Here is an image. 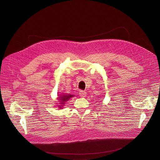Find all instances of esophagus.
Instances as JSON below:
<instances>
[{
	"label": "esophagus",
	"mask_w": 160,
	"mask_h": 160,
	"mask_svg": "<svg viewBox=\"0 0 160 160\" xmlns=\"http://www.w3.org/2000/svg\"><path fill=\"white\" fill-rule=\"evenodd\" d=\"M79 95H80V96H81V97H86L87 92H86L85 91H84V90H80V92H79Z\"/></svg>",
	"instance_id": "esophagus-1"
}]
</instances>
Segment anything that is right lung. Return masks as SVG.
<instances>
[{
	"mask_svg": "<svg viewBox=\"0 0 160 160\" xmlns=\"http://www.w3.org/2000/svg\"><path fill=\"white\" fill-rule=\"evenodd\" d=\"M73 96V95H63V96H62V97H60V98L59 100H62V101H60V102H62L61 103L63 104V103H65L64 102H65L66 101L68 100L69 98H71V97H72ZM60 108H61V107H60Z\"/></svg>",
	"mask_w": 160,
	"mask_h": 160,
	"instance_id": "obj_1",
	"label": "right lung"
}]
</instances>
